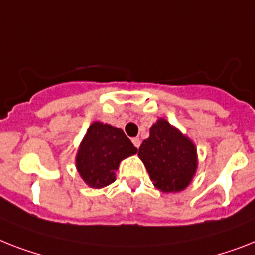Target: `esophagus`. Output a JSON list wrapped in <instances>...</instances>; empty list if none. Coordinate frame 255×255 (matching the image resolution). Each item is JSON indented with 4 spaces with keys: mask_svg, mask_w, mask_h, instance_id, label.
Wrapping results in <instances>:
<instances>
[{
    "mask_svg": "<svg viewBox=\"0 0 255 255\" xmlns=\"http://www.w3.org/2000/svg\"><path fill=\"white\" fill-rule=\"evenodd\" d=\"M132 142H133V145L136 146V148H138V146H140V138L138 137L132 138Z\"/></svg>",
    "mask_w": 255,
    "mask_h": 255,
    "instance_id": "1",
    "label": "esophagus"
}]
</instances>
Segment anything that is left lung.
<instances>
[{
    "label": "left lung",
    "instance_id": "8db88e82",
    "mask_svg": "<svg viewBox=\"0 0 255 255\" xmlns=\"http://www.w3.org/2000/svg\"><path fill=\"white\" fill-rule=\"evenodd\" d=\"M153 185L163 192L182 191L196 170V149L191 140L160 119L150 128V136L138 148Z\"/></svg>",
    "mask_w": 255,
    "mask_h": 255
}]
</instances>
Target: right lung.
I'll use <instances>...</instances> for the list:
<instances>
[{"mask_svg": "<svg viewBox=\"0 0 255 255\" xmlns=\"http://www.w3.org/2000/svg\"><path fill=\"white\" fill-rule=\"evenodd\" d=\"M136 152L137 149L122 129L94 122L78 149V173L90 187H105L115 181L119 162Z\"/></svg>", "mask_w": 255, "mask_h": 255, "instance_id": "obj_1", "label": "right lung"}]
</instances>
